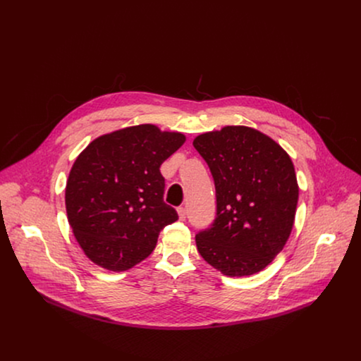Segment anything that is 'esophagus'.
<instances>
[{
  "label": "esophagus",
  "mask_w": 361,
  "mask_h": 361,
  "mask_svg": "<svg viewBox=\"0 0 361 361\" xmlns=\"http://www.w3.org/2000/svg\"><path fill=\"white\" fill-rule=\"evenodd\" d=\"M177 212H178V216H180V220H184L185 216H187V211H185V208L184 207H180L178 209H177Z\"/></svg>",
  "instance_id": "1"
}]
</instances>
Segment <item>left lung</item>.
I'll return each instance as SVG.
<instances>
[{
    "instance_id": "left-lung-1",
    "label": "left lung",
    "mask_w": 361,
    "mask_h": 361,
    "mask_svg": "<svg viewBox=\"0 0 361 361\" xmlns=\"http://www.w3.org/2000/svg\"><path fill=\"white\" fill-rule=\"evenodd\" d=\"M216 190V219L195 235L201 257L226 276H250L283 250L293 228L298 185L286 150L268 135L227 126L198 135Z\"/></svg>"
}]
</instances>
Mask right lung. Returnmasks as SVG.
I'll list each match as a JSON object with an SVG mask.
<instances>
[{
    "label": "right lung",
    "instance_id": "right-lung-1",
    "mask_svg": "<svg viewBox=\"0 0 361 361\" xmlns=\"http://www.w3.org/2000/svg\"><path fill=\"white\" fill-rule=\"evenodd\" d=\"M185 137L142 124L96 138L76 157L66 187L73 235L96 265L120 272L154 250L160 230L176 221L163 201L161 163Z\"/></svg>",
    "mask_w": 361,
    "mask_h": 361
}]
</instances>
